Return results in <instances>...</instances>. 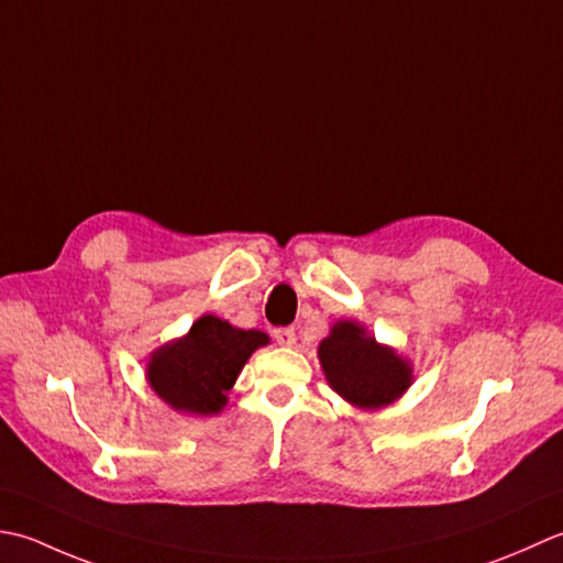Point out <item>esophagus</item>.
<instances>
[{"instance_id": "esophagus-1", "label": "esophagus", "mask_w": 563, "mask_h": 563, "mask_svg": "<svg viewBox=\"0 0 563 563\" xmlns=\"http://www.w3.org/2000/svg\"><path fill=\"white\" fill-rule=\"evenodd\" d=\"M274 340H277L282 347H294L296 330L294 328H277V330H274Z\"/></svg>"}]
</instances>
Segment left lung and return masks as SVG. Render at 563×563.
<instances>
[{"label":"left lung","instance_id":"1","mask_svg":"<svg viewBox=\"0 0 563 563\" xmlns=\"http://www.w3.org/2000/svg\"><path fill=\"white\" fill-rule=\"evenodd\" d=\"M328 386L360 410L391 406L412 384V362L378 342L357 320H338L318 345Z\"/></svg>","mask_w":563,"mask_h":563}]
</instances>
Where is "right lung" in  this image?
Wrapping results in <instances>:
<instances>
[{"label":"right lung","mask_w":563,"mask_h":563,"mask_svg":"<svg viewBox=\"0 0 563 563\" xmlns=\"http://www.w3.org/2000/svg\"><path fill=\"white\" fill-rule=\"evenodd\" d=\"M269 345L262 330H243L206 313L189 332L151 352L145 378L172 410L191 418L218 416L252 352Z\"/></svg>","instance_id":"right-lung-1"}]
</instances>
